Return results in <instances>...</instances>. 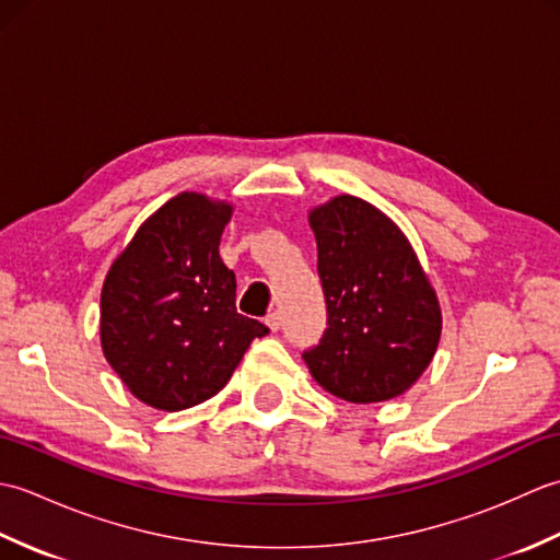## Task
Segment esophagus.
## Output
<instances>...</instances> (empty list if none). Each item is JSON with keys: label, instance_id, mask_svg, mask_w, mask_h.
Listing matches in <instances>:
<instances>
[{"label": "esophagus", "instance_id": "esophagus-1", "mask_svg": "<svg viewBox=\"0 0 560 560\" xmlns=\"http://www.w3.org/2000/svg\"><path fill=\"white\" fill-rule=\"evenodd\" d=\"M265 323H267V327H269L271 331H279V327H281V315H279V313H269V315L265 317Z\"/></svg>", "mask_w": 560, "mask_h": 560}]
</instances>
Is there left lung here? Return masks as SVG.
I'll return each mask as SVG.
<instances>
[{"label": "left lung", "instance_id": "obj_1", "mask_svg": "<svg viewBox=\"0 0 560 560\" xmlns=\"http://www.w3.org/2000/svg\"><path fill=\"white\" fill-rule=\"evenodd\" d=\"M327 329L303 351L313 377L353 404L399 397L433 361L440 305L407 237L365 199L311 213Z\"/></svg>", "mask_w": 560, "mask_h": 560}]
</instances>
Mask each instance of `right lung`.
Instances as JSON below:
<instances>
[{"mask_svg": "<svg viewBox=\"0 0 560 560\" xmlns=\"http://www.w3.org/2000/svg\"><path fill=\"white\" fill-rule=\"evenodd\" d=\"M231 211L205 195L173 197L105 277L103 353L149 407L180 411L213 397L253 339L269 335L235 311V273L219 255Z\"/></svg>", "mask_w": 560, "mask_h": 560, "instance_id": "1", "label": "right lung"}]
</instances>
